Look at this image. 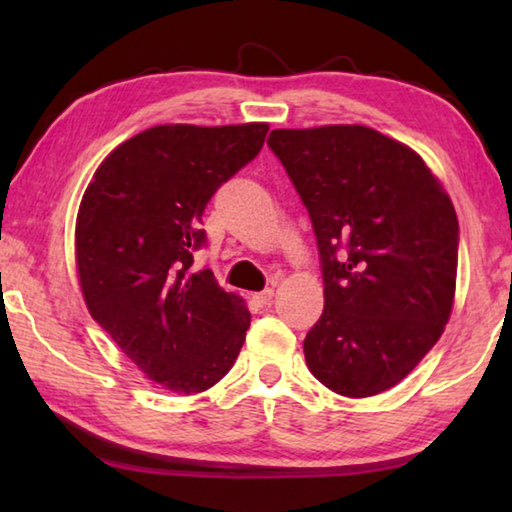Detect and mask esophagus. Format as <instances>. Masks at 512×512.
Returning <instances> with one entry per match:
<instances>
[{
	"mask_svg": "<svg viewBox=\"0 0 512 512\" xmlns=\"http://www.w3.org/2000/svg\"><path fill=\"white\" fill-rule=\"evenodd\" d=\"M271 300H273V289H264L259 293H253V305H257V307L271 305Z\"/></svg>",
	"mask_w": 512,
	"mask_h": 512,
	"instance_id": "34e87169",
	"label": "esophagus"
}]
</instances>
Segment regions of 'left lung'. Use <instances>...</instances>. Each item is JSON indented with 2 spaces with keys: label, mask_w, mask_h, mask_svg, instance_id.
Segmentation results:
<instances>
[{
  "label": "left lung",
  "mask_w": 512,
  "mask_h": 512,
  "mask_svg": "<svg viewBox=\"0 0 512 512\" xmlns=\"http://www.w3.org/2000/svg\"><path fill=\"white\" fill-rule=\"evenodd\" d=\"M266 144L318 244L325 309L305 339L311 375L345 397L388 391L452 314L454 205L418 153L368 126L277 128Z\"/></svg>",
  "instance_id": "8db88e82"
}]
</instances>
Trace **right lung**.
<instances>
[{
    "label": "right lung",
    "mask_w": 512,
    "mask_h": 512,
    "mask_svg": "<svg viewBox=\"0 0 512 512\" xmlns=\"http://www.w3.org/2000/svg\"><path fill=\"white\" fill-rule=\"evenodd\" d=\"M268 124H167L119 144L94 173L76 216L85 305L146 377L203 393L235 363L250 314L210 268L203 212L216 189L262 151Z\"/></svg>",
    "instance_id": "right-lung-1"
}]
</instances>
